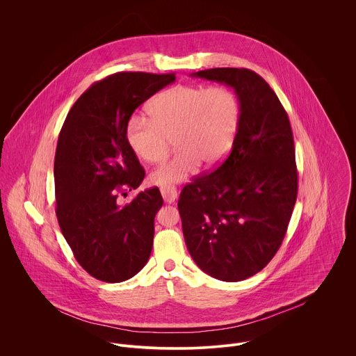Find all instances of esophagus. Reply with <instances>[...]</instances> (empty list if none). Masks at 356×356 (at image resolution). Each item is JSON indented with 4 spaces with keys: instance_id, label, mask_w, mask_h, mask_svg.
I'll return each mask as SVG.
<instances>
[{
    "instance_id": "esophagus-1",
    "label": "esophagus",
    "mask_w": 356,
    "mask_h": 356,
    "mask_svg": "<svg viewBox=\"0 0 356 356\" xmlns=\"http://www.w3.org/2000/svg\"><path fill=\"white\" fill-rule=\"evenodd\" d=\"M160 193H161L164 202L168 204L174 203L178 196L177 189L174 186H163V188H160Z\"/></svg>"
}]
</instances>
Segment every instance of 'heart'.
Here are the masks:
<instances>
[{"label":"heart","instance_id":"obj_1","mask_svg":"<svg viewBox=\"0 0 356 356\" xmlns=\"http://www.w3.org/2000/svg\"><path fill=\"white\" fill-rule=\"evenodd\" d=\"M149 116L133 113L124 134L130 149L147 163L160 161L170 137L175 152L151 175L157 185L182 182L200 163L215 165L230 151L240 124L237 95L225 86L177 85L148 105Z\"/></svg>","mask_w":356,"mask_h":356}]
</instances>
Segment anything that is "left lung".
Wrapping results in <instances>:
<instances>
[{
    "mask_svg": "<svg viewBox=\"0 0 356 356\" xmlns=\"http://www.w3.org/2000/svg\"><path fill=\"white\" fill-rule=\"evenodd\" d=\"M192 76L225 83L238 97V130L227 159L188 184L178 209L188 251L205 274L237 282L277 254L298 197L293 134L268 83L247 68Z\"/></svg>",
    "mask_w": 356,
    "mask_h": 356,
    "instance_id": "1",
    "label": "left lung"
}]
</instances>
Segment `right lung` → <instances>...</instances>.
Masks as SVG:
<instances>
[{
    "label": "right lung",
    "instance_id": "obj_1",
    "mask_svg": "<svg viewBox=\"0 0 356 356\" xmlns=\"http://www.w3.org/2000/svg\"><path fill=\"white\" fill-rule=\"evenodd\" d=\"M174 81V74L109 75L76 100L61 127L54 156L57 220L78 263L100 281L134 277L152 252L160 191H144L126 205L116 200L145 177L124 129L143 102Z\"/></svg>",
    "mask_w": 356,
    "mask_h": 356
}]
</instances>
